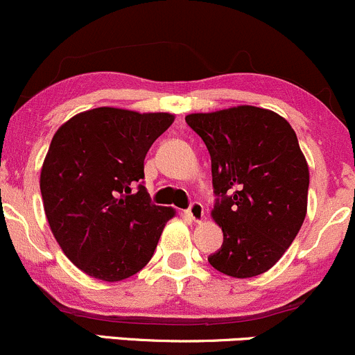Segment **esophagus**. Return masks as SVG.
I'll return each instance as SVG.
<instances>
[{
    "label": "esophagus",
    "mask_w": 355,
    "mask_h": 355,
    "mask_svg": "<svg viewBox=\"0 0 355 355\" xmlns=\"http://www.w3.org/2000/svg\"><path fill=\"white\" fill-rule=\"evenodd\" d=\"M187 214L189 218L192 219L193 223H200L204 219V207L200 202H192L190 207L187 209Z\"/></svg>",
    "instance_id": "1"
}]
</instances>
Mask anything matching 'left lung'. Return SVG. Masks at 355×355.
I'll list each match as a JSON object with an SVG mask.
<instances>
[{"instance_id":"8db88e82","label":"left lung","mask_w":355,"mask_h":355,"mask_svg":"<svg viewBox=\"0 0 355 355\" xmlns=\"http://www.w3.org/2000/svg\"><path fill=\"white\" fill-rule=\"evenodd\" d=\"M185 122L206 143L218 196L211 214L223 245L209 263L236 279L263 274L306 218L309 170L296 132L279 114L252 105L190 114Z\"/></svg>"}]
</instances>
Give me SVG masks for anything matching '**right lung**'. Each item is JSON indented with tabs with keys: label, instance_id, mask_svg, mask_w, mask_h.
I'll use <instances>...</instances> for the list:
<instances>
[{
	"label": "right lung",
	"instance_id": "1",
	"mask_svg": "<svg viewBox=\"0 0 355 355\" xmlns=\"http://www.w3.org/2000/svg\"><path fill=\"white\" fill-rule=\"evenodd\" d=\"M175 115L98 107L55 130L40 170L51 231L89 277L124 281L151 260L171 207L151 204L143 185L148 149Z\"/></svg>",
	"mask_w": 355,
	"mask_h": 355
}]
</instances>
